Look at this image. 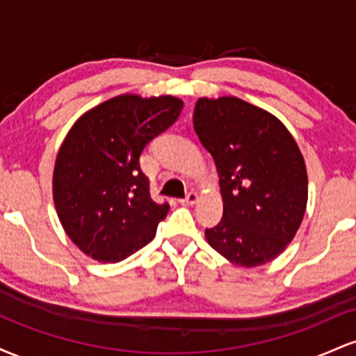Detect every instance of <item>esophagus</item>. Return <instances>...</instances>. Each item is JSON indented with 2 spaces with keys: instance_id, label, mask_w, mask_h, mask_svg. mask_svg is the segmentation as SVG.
<instances>
[{
  "instance_id": "esophagus-1",
  "label": "esophagus",
  "mask_w": 356,
  "mask_h": 356,
  "mask_svg": "<svg viewBox=\"0 0 356 356\" xmlns=\"http://www.w3.org/2000/svg\"><path fill=\"white\" fill-rule=\"evenodd\" d=\"M195 201H197V192L189 191V192H187L186 197L182 199V204H194Z\"/></svg>"
}]
</instances>
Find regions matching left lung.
Masks as SVG:
<instances>
[{
  "mask_svg": "<svg viewBox=\"0 0 356 356\" xmlns=\"http://www.w3.org/2000/svg\"><path fill=\"white\" fill-rule=\"evenodd\" d=\"M194 129L214 159L224 202L207 243L243 268L273 261L295 238L308 201L295 138L275 115L236 97L199 99Z\"/></svg>",
  "mask_w": 356,
  "mask_h": 356,
  "instance_id": "obj_1",
  "label": "left lung"
}]
</instances>
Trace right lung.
<instances>
[{"label": "right lung", "instance_id": "obj_1", "mask_svg": "<svg viewBox=\"0 0 356 356\" xmlns=\"http://www.w3.org/2000/svg\"><path fill=\"white\" fill-rule=\"evenodd\" d=\"M182 107L170 95H120L72 127L56 157L53 197L61 226L85 254L117 263L154 239L169 202L150 197L140 155Z\"/></svg>", "mask_w": 356, "mask_h": 356}]
</instances>
